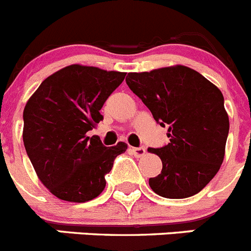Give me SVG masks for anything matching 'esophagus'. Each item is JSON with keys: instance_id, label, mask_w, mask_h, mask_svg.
Here are the masks:
<instances>
[{"instance_id": "esophagus-1", "label": "esophagus", "mask_w": 251, "mask_h": 251, "mask_svg": "<svg viewBox=\"0 0 251 251\" xmlns=\"http://www.w3.org/2000/svg\"><path fill=\"white\" fill-rule=\"evenodd\" d=\"M131 151H132L135 156H137V157L144 156V155L146 153L145 148H131Z\"/></svg>"}]
</instances>
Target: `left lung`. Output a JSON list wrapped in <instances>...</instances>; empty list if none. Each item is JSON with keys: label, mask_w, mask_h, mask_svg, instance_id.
Returning a JSON list of instances; mask_svg holds the SVG:
<instances>
[{"label": "left lung", "mask_w": 251, "mask_h": 251, "mask_svg": "<svg viewBox=\"0 0 251 251\" xmlns=\"http://www.w3.org/2000/svg\"><path fill=\"white\" fill-rule=\"evenodd\" d=\"M130 90L148 106L170 142L149 148L162 170L149 179L162 198L185 199L201 191L220 169L225 155L229 116L220 90L190 67L176 65L150 72H130Z\"/></svg>", "instance_id": "1"}]
</instances>
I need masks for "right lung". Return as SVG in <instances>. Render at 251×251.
<instances>
[{"mask_svg":"<svg viewBox=\"0 0 251 251\" xmlns=\"http://www.w3.org/2000/svg\"><path fill=\"white\" fill-rule=\"evenodd\" d=\"M125 75L70 65L42 81L27 101L25 149L38 179L56 198L85 202L105 189V175L127 145L106 148L100 137L86 134L103 119L101 107Z\"/></svg>","mask_w":251,"mask_h":251,"instance_id":"obj_1","label":"right lung"}]
</instances>
